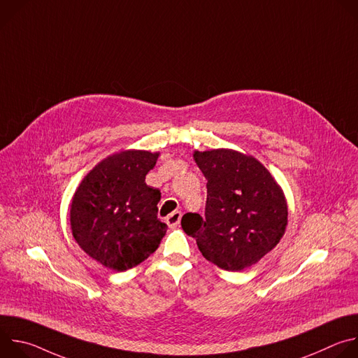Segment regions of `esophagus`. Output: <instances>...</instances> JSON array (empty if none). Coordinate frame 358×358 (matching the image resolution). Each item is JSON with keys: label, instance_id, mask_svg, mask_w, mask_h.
Masks as SVG:
<instances>
[{"label": "esophagus", "instance_id": "esophagus-1", "mask_svg": "<svg viewBox=\"0 0 358 358\" xmlns=\"http://www.w3.org/2000/svg\"><path fill=\"white\" fill-rule=\"evenodd\" d=\"M181 217H182V214H181L180 211H174V213H171V214L166 218V221H167V224H169L170 228H176V227L180 224Z\"/></svg>", "mask_w": 358, "mask_h": 358}]
</instances>
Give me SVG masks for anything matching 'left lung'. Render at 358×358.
Here are the masks:
<instances>
[{
  "label": "left lung",
  "mask_w": 358,
  "mask_h": 358,
  "mask_svg": "<svg viewBox=\"0 0 358 358\" xmlns=\"http://www.w3.org/2000/svg\"><path fill=\"white\" fill-rule=\"evenodd\" d=\"M192 157L208 181L206 218L185 214L182 229L202 257L224 271L258 264L287 227L282 187L261 162L232 148L195 150Z\"/></svg>",
  "instance_id": "1"
}]
</instances>
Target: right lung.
Wrapping results in <instances>:
<instances>
[{
	"label": "right lung",
	"instance_id": "add662e5",
	"mask_svg": "<svg viewBox=\"0 0 358 358\" xmlns=\"http://www.w3.org/2000/svg\"><path fill=\"white\" fill-rule=\"evenodd\" d=\"M160 152L123 150L97 163L71 202V229L78 245L100 265L123 272L155 252L167 225L157 218L162 192L145 184Z\"/></svg>",
	"mask_w": 358,
	"mask_h": 358
}]
</instances>
